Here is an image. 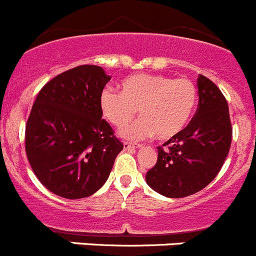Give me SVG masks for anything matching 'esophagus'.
<instances>
[{"instance_id":"esophagus-1","label":"esophagus","mask_w":256,"mask_h":256,"mask_svg":"<svg viewBox=\"0 0 256 256\" xmlns=\"http://www.w3.org/2000/svg\"><path fill=\"white\" fill-rule=\"evenodd\" d=\"M123 146H124V150H136V148H141V144H130V142H124Z\"/></svg>"}]
</instances>
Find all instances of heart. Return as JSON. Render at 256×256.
I'll list each match as a JSON object with an SVG mask.
<instances>
[{"label": "heart", "mask_w": 256, "mask_h": 256, "mask_svg": "<svg viewBox=\"0 0 256 256\" xmlns=\"http://www.w3.org/2000/svg\"><path fill=\"white\" fill-rule=\"evenodd\" d=\"M198 104L196 86L186 78L172 79L160 74H134L124 78L120 92L105 88L100 94V112L112 126L130 141L148 138L155 134L160 141L177 136L187 126Z\"/></svg>", "instance_id": "heart-1"}]
</instances>
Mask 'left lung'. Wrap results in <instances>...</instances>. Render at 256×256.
<instances>
[{
    "mask_svg": "<svg viewBox=\"0 0 256 256\" xmlns=\"http://www.w3.org/2000/svg\"><path fill=\"white\" fill-rule=\"evenodd\" d=\"M198 105L188 126L158 148V162L146 174L160 195L180 198L209 184L220 170L232 142L226 97L214 83L198 76Z\"/></svg>",
    "mask_w": 256,
    "mask_h": 256,
    "instance_id": "1",
    "label": "left lung"
}]
</instances>
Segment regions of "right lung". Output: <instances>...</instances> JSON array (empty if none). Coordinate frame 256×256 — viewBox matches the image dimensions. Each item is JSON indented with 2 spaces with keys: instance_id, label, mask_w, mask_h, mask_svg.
Returning <instances> with one entry per match:
<instances>
[{
  "instance_id": "obj_1",
  "label": "right lung",
  "mask_w": 256,
  "mask_h": 256,
  "mask_svg": "<svg viewBox=\"0 0 256 256\" xmlns=\"http://www.w3.org/2000/svg\"><path fill=\"white\" fill-rule=\"evenodd\" d=\"M112 76L80 65L52 78L36 98L26 126V151L40 183L65 198L104 186L123 144L101 119L100 94Z\"/></svg>"
}]
</instances>
